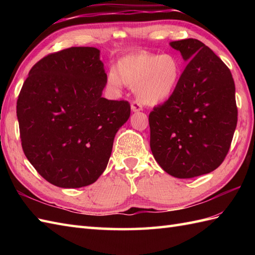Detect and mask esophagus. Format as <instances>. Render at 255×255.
<instances>
[{
    "label": "esophagus",
    "mask_w": 255,
    "mask_h": 255,
    "mask_svg": "<svg viewBox=\"0 0 255 255\" xmlns=\"http://www.w3.org/2000/svg\"><path fill=\"white\" fill-rule=\"evenodd\" d=\"M131 111H132L133 113L142 111V106L140 105L139 103H137V102H132V103H131Z\"/></svg>",
    "instance_id": "esophagus-1"
}]
</instances>
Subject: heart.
Returning a JSON list of instances; mask_svg holds the SVG:
<instances>
[{"mask_svg":"<svg viewBox=\"0 0 255 255\" xmlns=\"http://www.w3.org/2000/svg\"><path fill=\"white\" fill-rule=\"evenodd\" d=\"M183 73L181 59L173 53L138 52L118 61L117 69L106 72V85L113 93H121L125 84L134 88L139 102L155 106L175 93Z\"/></svg>","mask_w":255,"mask_h":255,"instance_id":"1","label":"heart"}]
</instances>
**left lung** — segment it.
Listing matches in <instances>:
<instances>
[{
    "mask_svg": "<svg viewBox=\"0 0 255 255\" xmlns=\"http://www.w3.org/2000/svg\"><path fill=\"white\" fill-rule=\"evenodd\" d=\"M188 62L175 93L149 115L150 148L167 174L192 178L228 153L237 127L236 88L228 67L202 41H171Z\"/></svg>",
    "mask_w": 255,
    "mask_h": 255,
    "instance_id": "1",
    "label": "left lung"
}]
</instances>
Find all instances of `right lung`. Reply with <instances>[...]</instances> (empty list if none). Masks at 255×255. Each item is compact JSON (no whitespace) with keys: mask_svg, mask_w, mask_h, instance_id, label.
Listing matches in <instances>:
<instances>
[{"mask_svg":"<svg viewBox=\"0 0 255 255\" xmlns=\"http://www.w3.org/2000/svg\"><path fill=\"white\" fill-rule=\"evenodd\" d=\"M94 47L42 58L18 95L21 147L36 171L62 188L93 184L105 171L116 132L130 116L126 101L102 96L104 63Z\"/></svg>","mask_w":255,"mask_h":255,"instance_id":"obj_1","label":"right lung"}]
</instances>
